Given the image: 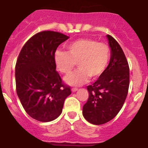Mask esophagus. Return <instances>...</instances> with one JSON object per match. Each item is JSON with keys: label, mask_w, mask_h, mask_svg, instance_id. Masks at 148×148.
I'll use <instances>...</instances> for the list:
<instances>
[{"label": "esophagus", "mask_w": 148, "mask_h": 148, "mask_svg": "<svg viewBox=\"0 0 148 148\" xmlns=\"http://www.w3.org/2000/svg\"><path fill=\"white\" fill-rule=\"evenodd\" d=\"M77 90H78V89H77V88H72V92H76V91H77Z\"/></svg>", "instance_id": "34e87169"}]
</instances>
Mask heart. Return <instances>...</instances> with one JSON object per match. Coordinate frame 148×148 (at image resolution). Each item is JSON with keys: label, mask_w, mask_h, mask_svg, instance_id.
Here are the masks:
<instances>
[{"label": "heart", "mask_w": 148, "mask_h": 148, "mask_svg": "<svg viewBox=\"0 0 148 148\" xmlns=\"http://www.w3.org/2000/svg\"><path fill=\"white\" fill-rule=\"evenodd\" d=\"M110 51L103 42L90 38L77 40L66 47V52L58 51L55 53V63L58 70L68 74L76 63L79 69L65 77V82L72 86H80L89 77L97 78L104 73L109 63Z\"/></svg>", "instance_id": "heart-1"}]
</instances>
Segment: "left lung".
<instances>
[{
    "instance_id": "left-lung-1",
    "label": "left lung",
    "mask_w": 148,
    "mask_h": 148,
    "mask_svg": "<svg viewBox=\"0 0 148 148\" xmlns=\"http://www.w3.org/2000/svg\"><path fill=\"white\" fill-rule=\"evenodd\" d=\"M111 49L109 65L93 84L87 87L89 97L83 106L87 121L102 125L113 119L123 107L127 95L130 69L123 49L116 40L107 35Z\"/></svg>"
}]
</instances>
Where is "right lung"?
Masks as SVG:
<instances>
[{"label":"right lung","mask_w":148,"mask_h":148,"mask_svg":"<svg viewBox=\"0 0 148 148\" xmlns=\"http://www.w3.org/2000/svg\"><path fill=\"white\" fill-rule=\"evenodd\" d=\"M69 38L63 33L45 30L25 42L16 65V92L25 112L33 119L50 122L61 114L71 88L56 71L55 53Z\"/></svg>","instance_id":"obj_1"}]
</instances>
